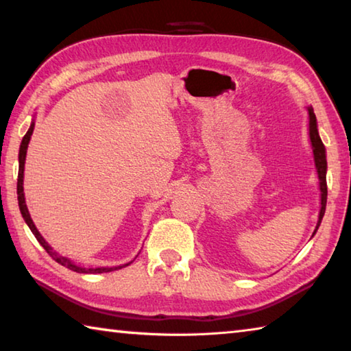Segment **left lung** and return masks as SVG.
Here are the masks:
<instances>
[{"label": "left lung", "instance_id": "8db88e82", "mask_svg": "<svg viewBox=\"0 0 351 351\" xmlns=\"http://www.w3.org/2000/svg\"><path fill=\"white\" fill-rule=\"evenodd\" d=\"M308 114H310V139L313 145V153H314V162H316L317 175H319V184H320V213H319V221L316 226V230L319 229L320 221H322L324 213H325V206H326V156H325V147L322 141L319 138L317 133V122L316 116H314V111L311 106H308ZM314 230V234H316Z\"/></svg>", "mask_w": 351, "mask_h": 351}]
</instances>
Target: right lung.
Here are the masks:
<instances>
[{"instance_id": "add662e5", "label": "right lung", "mask_w": 351, "mask_h": 351, "mask_svg": "<svg viewBox=\"0 0 351 351\" xmlns=\"http://www.w3.org/2000/svg\"><path fill=\"white\" fill-rule=\"evenodd\" d=\"M32 132H34V123H31V128L27 130V133L25 134V138H23L21 141V145H20V167H19V182H16V193H19V206H20V210H21V215L23 218H25V221L27 223L29 229L32 230V234L35 235V239L38 240V243L41 246H43L45 251L51 255L52 258H54L57 263H60L62 266H64V268H68L71 271H75V272H80V274H102V272H110V271H114V269H121L123 268V266H128L123 265V266H116V268H80V266L74 265L73 261H69L66 257H62V255H58L54 249H52L47 243L45 241L43 237L40 235V232L37 230V228H35V224L32 221L31 215H29V210L26 207V201H25V193H23V171H25V161H26V152H27V144L29 141H31V136H32Z\"/></svg>"}]
</instances>
